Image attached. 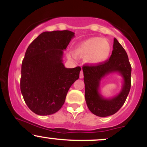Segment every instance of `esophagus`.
<instances>
[{
  "label": "esophagus",
  "mask_w": 147,
  "mask_h": 147,
  "mask_svg": "<svg viewBox=\"0 0 147 147\" xmlns=\"http://www.w3.org/2000/svg\"><path fill=\"white\" fill-rule=\"evenodd\" d=\"M84 77V73H83V71L82 70H81L80 72V74H79V78L80 79H82Z\"/></svg>",
  "instance_id": "1"
}]
</instances>
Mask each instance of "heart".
Listing matches in <instances>:
<instances>
[{
  "instance_id": "1",
  "label": "heart",
  "mask_w": 147,
  "mask_h": 147,
  "mask_svg": "<svg viewBox=\"0 0 147 147\" xmlns=\"http://www.w3.org/2000/svg\"><path fill=\"white\" fill-rule=\"evenodd\" d=\"M110 43L101 37H91L79 43L72 50L76 58H85L89 65H96L104 63L111 54Z\"/></svg>"
}]
</instances>
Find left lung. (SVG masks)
Returning <instances> with one entry per match:
<instances>
[{"mask_svg": "<svg viewBox=\"0 0 147 147\" xmlns=\"http://www.w3.org/2000/svg\"><path fill=\"white\" fill-rule=\"evenodd\" d=\"M85 84V99L88 108L95 115L107 117L117 113L125 102L131 89V66L124 48L115 38L113 50L109 60L97 65L82 68ZM119 73L123 79L121 92L111 98H105L99 92L101 79L111 73Z\"/></svg>", "mask_w": 147, "mask_h": 147, "instance_id": "left-lung-1", "label": "left lung"}]
</instances>
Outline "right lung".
<instances>
[{"label": "right lung", "instance_id": "right-lung-1", "mask_svg": "<svg viewBox=\"0 0 147 147\" xmlns=\"http://www.w3.org/2000/svg\"><path fill=\"white\" fill-rule=\"evenodd\" d=\"M74 36L69 30L44 32L27 49L21 65V91L34 113L49 115L57 112L79 79L80 67L67 68L63 63V50Z\"/></svg>", "mask_w": 147, "mask_h": 147}]
</instances>
